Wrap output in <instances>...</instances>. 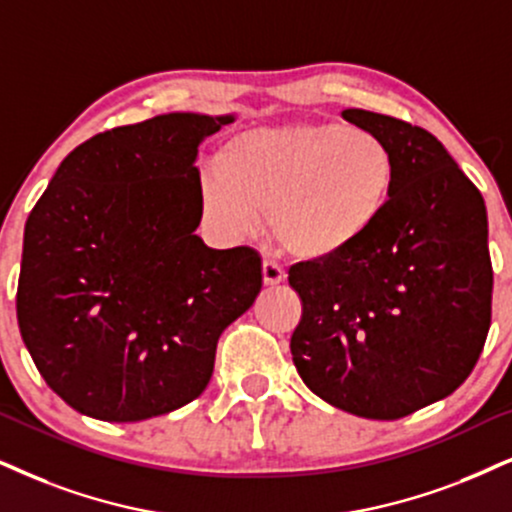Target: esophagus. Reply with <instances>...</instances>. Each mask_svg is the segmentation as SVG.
<instances>
[{
  "label": "esophagus",
  "mask_w": 512,
  "mask_h": 512,
  "mask_svg": "<svg viewBox=\"0 0 512 512\" xmlns=\"http://www.w3.org/2000/svg\"><path fill=\"white\" fill-rule=\"evenodd\" d=\"M283 278H286V271L278 267L276 262L271 260L262 262V281L267 283V286H276V283H281Z\"/></svg>",
  "instance_id": "obj_1"
}]
</instances>
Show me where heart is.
<instances>
[{
    "label": "heart",
    "instance_id": "b5f03b06",
    "mask_svg": "<svg viewBox=\"0 0 512 512\" xmlns=\"http://www.w3.org/2000/svg\"><path fill=\"white\" fill-rule=\"evenodd\" d=\"M397 158L375 132L338 122H281L243 129L203 172L205 217L231 236L269 229L290 255L331 260L359 245L385 217Z\"/></svg>",
    "mask_w": 512,
    "mask_h": 512
}]
</instances>
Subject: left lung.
Listing matches in <instances>:
<instances>
[{"label":"left lung","instance_id":"8db88e82","mask_svg":"<svg viewBox=\"0 0 512 512\" xmlns=\"http://www.w3.org/2000/svg\"><path fill=\"white\" fill-rule=\"evenodd\" d=\"M342 118L390 144L397 186L359 245L290 269L302 302L290 352L316 397L397 420L449 397L480 359L494 286L487 208L423 127L361 108Z\"/></svg>","mask_w":512,"mask_h":512}]
</instances>
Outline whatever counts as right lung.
<instances>
[{
    "mask_svg": "<svg viewBox=\"0 0 512 512\" xmlns=\"http://www.w3.org/2000/svg\"><path fill=\"white\" fill-rule=\"evenodd\" d=\"M236 115L167 113L66 155L25 222L18 328L75 411L137 423L203 394L217 340L262 288V260L196 236L198 146Z\"/></svg>",
    "mask_w": 512,
    "mask_h": 512,
    "instance_id": "1",
    "label": "right lung"
}]
</instances>
